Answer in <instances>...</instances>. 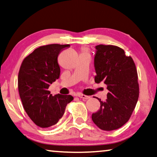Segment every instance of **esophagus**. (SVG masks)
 <instances>
[{
	"instance_id": "1",
	"label": "esophagus",
	"mask_w": 157,
	"mask_h": 157,
	"mask_svg": "<svg viewBox=\"0 0 157 157\" xmlns=\"http://www.w3.org/2000/svg\"><path fill=\"white\" fill-rule=\"evenodd\" d=\"M78 96L79 98H81V99H90V97H89V96L82 94H78Z\"/></svg>"
}]
</instances>
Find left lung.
I'll return each instance as SVG.
<instances>
[{"mask_svg":"<svg viewBox=\"0 0 157 157\" xmlns=\"http://www.w3.org/2000/svg\"><path fill=\"white\" fill-rule=\"evenodd\" d=\"M94 58L96 83L107 85V99L101 101L92 113L95 125L103 130H116L128 122L139 97V85L135 64L122 48L112 45H97Z\"/></svg>","mask_w":157,"mask_h":157,"instance_id":"1","label":"left lung"}]
</instances>
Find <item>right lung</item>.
<instances>
[{
	"mask_svg": "<svg viewBox=\"0 0 157 157\" xmlns=\"http://www.w3.org/2000/svg\"><path fill=\"white\" fill-rule=\"evenodd\" d=\"M69 44H49L35 49L22 61L18 74V90L23 107L32 121L41 128L56 125L63 116L71 95L53 96L49 86L59 78L58 56Z\"/></svg>",
	"mask_w": 157,
	"mask_h": 157,
	"instance_id": "add662e5",
	"label": "right lung"
}]
</instances>
